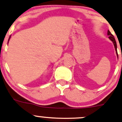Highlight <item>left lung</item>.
I'll return each instance as SVG.
<instances>
[{"label":"left lung","mask_w":122,"mask_h":122,"mask_svg":"<svg viewBox=\"0 0 122 122\" xmlns=\"http://www.w3.org/2000/svg\"><path fill=\"white\" fill-rule=\"evenodd\" d=\"M107 34H108V36H109V37H108L109 39H110V40L111 41H112L113 42V43H114V46H115V49L116 51H117V56H118V55H117V42H116V41H115V38H114V36H113V35L111 33V32H110L109 30H108Z\"/></svg>","instance_id":"1"}]
</instances>
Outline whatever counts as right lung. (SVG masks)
<instances>
[{
	"instance_id": "obj_1",
	"label": "right lung",
	"mask_w": 122,
	"mask_h": 122,
	"mask_svg": "<svg viewBox=\"0 0 122 122\" xmlns=\"http://www.w3.org/2000/svg\"><path fill=\"white\" fill-rule=\"evenodd\" d=\"M10 38H9V39H8V41H9V40H10Z\"/></svg>"
}]
</instances>
